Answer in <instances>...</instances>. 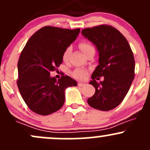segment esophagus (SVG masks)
<instances>
[{"instance_id":"34e87169","label":"esophagus","mask_w":150,"mask_h":150,"mask_svg":"<svg viewBox=\"0 0 150 150\" xmlns=\"http://www.w3.org/2000/svg\"><path fill=\"white\" fill-rule=\"evenodd\" d=\"M84 83H80V82H79V83H78V86H79V87H82V86H84Z\"/></svg>"}]
</instances>
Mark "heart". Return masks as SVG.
Segmentation results:
<instances>
[{
	"instance_id": "1",
	"label": "heart",
	"mask_w": 150,
	"mask_h": 150,
	"mask_svg": "<svg viewBox=\"0 0 150 150\" xmlns=\"http://www.w3.org/2000/svg\"><path fill=\"white\" fill-rule=\"evenodd\" d=\"M79 47L80 49L81 50V51L84 53L85 54L88 52L89 50H92V49H94V47L89 44L88 42H81L79 43ZM71 51V48L70 47H67V48L65 49L64 52H63V54L62 56V60L64 62H67V59L69 58V55H70ZM86 75V71L84 70V69H81V68H78L76 70H74V72H72V75L73 77L76 78H80V79H83Z\"/></svg>"
}]
</instances>
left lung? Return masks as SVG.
I'll return each instance as SVG.
<instances>
[{"label":"left lung","mask_w":150,"mask_h":150,"mask_svg":"<svg viewBox=\"0 0 150 150\" xmlns=\"http://www.w3.org/2000/svg\"><path fill=\"white\" fill-rule=\"evenodd\" d=\"M81 33L96 45L99 54V64L90 82L96 92L88 103L100 111H110L123 101L134 78L133 52L124 36L109 25L86 28ZM102 76L104 81L97 83L95 78Z\"/></svg>","instance_id":"obj_1"}]
</instances>
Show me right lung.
Instances as JSON below:
<instances>
[{"label":"right lung","mask_w":150,"mask_h":150,"mask_svg":"<svg viewBox=\"0 0 150 150\" xmlns=\"http://www.w3.org/2000/svg\"><path fill=\"white\" fill-rule=\"evenodd\" d=\"M80 29L47 26L34 33L22 50L18 62L17 86L28 107L39 115L51 114L64 103V91L76 86L70 77L57 80L50 72L62 62V54L75 40Z\"/></svg>","instance_id":"1"}]
</instances>
